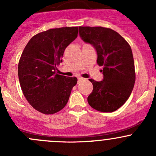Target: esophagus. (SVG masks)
<instances>
[{
  "instance_id": "obj_1",
  "label": "esophagus",
  "mask_w": 156,
  "mask_h": 156,
  "mask_svg": "<svg viewBox=\"0 0 156 156\" xmlns=\"http://www.w3.org/2000/svg\"><path fill=\"white\" fill-rule=\"evenodd\" d=\"M82 79H83L82 78H78V83L81 82V80H82Z\"/></svg>"
}]
</instances>
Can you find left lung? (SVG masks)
Returning a JSON list of instances; mask_svg holds the SVG:
<instances>
[{
	"label": "left lung",
	"instance_id": "left-lung-1",
	"mask_svg": "<svg viewBox=\"0 0 156 156\" xmlns=\"http://www.w3.org/2000/svg\"><path fill=\"white\" fill-rule=\"evenodd\" d=\"M83 41L94 46L97 62L103 74L101 81L89 79L93 91L87 97L90 106L97 111L112 112L125 104L135 83L133 53L129 44L114 30L104 27L79 26Z\"/></svg>",
	"mask_w": 156,
	"mask_h": 156
}]
</instances>
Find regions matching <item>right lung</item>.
<instances>
[{
    "mask_svg": "<svg viewBox=\"0 0 156 156\" xmlns=\"http://www.w3.org/2000/svg\"><path fill=\"white\" fill-rule=\"evenodd\" d=\"M78 33V27L42 31L30 39L22 53L18 66L22 90L29 104L43 114H54L65 107L77 84V78L55 74V70Z\"/></svg>",
    "mask_w": 156,
    "mask_h": 156,
    "instance_id": "1",
    "label": "right lung"
}]
</instances>
